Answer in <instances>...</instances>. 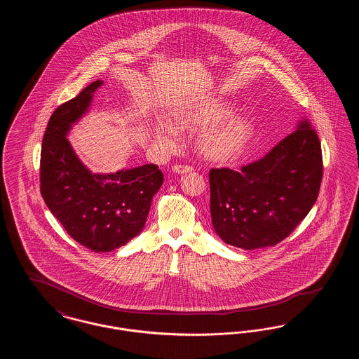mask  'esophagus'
<instances>
[{
	"label": "esophagus",
	"mask_w": 359,
	"mask_h": 359,
	"mask_svg": "<svg viewBox=\"0 0 359 359\" xmlns=\"http://www.w3.org/2000/svg\"><path fill=\"white\" fill-rule=\"evenodd\" d=\"M172 171L175 172V173H180V175H183V173H188V172L194 171V168L192 167H189V165H173L172 167Z\"/></svg>",
	"instance_id": "1"
}]
</instances>
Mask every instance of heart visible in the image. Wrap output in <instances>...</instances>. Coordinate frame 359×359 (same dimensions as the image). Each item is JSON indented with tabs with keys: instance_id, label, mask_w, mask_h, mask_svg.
Returning a JSON list of instances; mask_svg holds the SVG:
<instances>
[{
	"instance_id": "1",
	"label": "heart",
	"mask_w": 359,
	"mask_h": 359,
	"mask_svg": "<svg viewBox=\"0 0 359 359\" xmlns=\"http://www.w3.org/2000/svg\"><path fill=\"white\" fill-rule=\"evenodd\" d=\"M231 113L226 102L205 100L184 103L172 111L173 123L183 130H199L210 126ZM255 132L253 122L246 117H233L207 129L198 140V151L205 158L214 163H226L237 158L250 142ZM156 137L172 144L177 132L170 126L156 130Z\"/></svg>"
}]
</instances>
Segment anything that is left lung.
Wrapping results in <instances>:
<instances>
[{
    "label": "left lung",
    "instance_id": "obj_1",
    "mask_svg": "<svg viewBox=\"0 0 359 359\" xmlns=\"http://www.w3.org/2000/svg\"><path fill=\"white\" fill-rule=\"evenodd\" d=\"M323 177L316 130L299 121L273 149L241 171H210L212 227L223 242L253 250L287 238L315 205Z\"/></svg>",
    "mask_w": 359,
    "mask_h": 359
}]
</instances>
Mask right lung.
<instances>
[{
	"instance_id": "add662e5",
	"label": "right lung",
	"mask_w": 359,
	"mask_h": 359,
	"mask_svg": "<svg viewBox=\"0 0 359 359\" xmlns=\"http://www.w3.org/2000/svg\"><path fill=\"white\" fill-rule=\"evenodd\" d=\"M102 83L93 82L52 113L40 158V192L46 205L69 237L95 253L118 249L142 231L164 180L154 164L91 173L72 151L66 136Z\"/></svg>"
}]
</instances>
